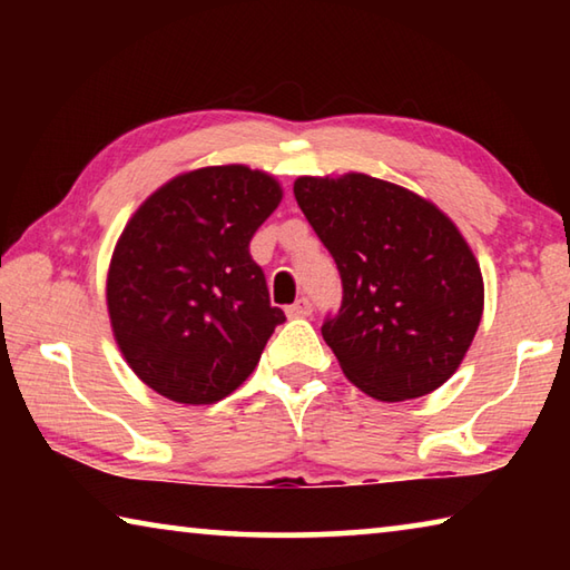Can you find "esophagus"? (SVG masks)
I'll list each match as a JSON object with an SVG mask.
<instances>
[{
	"label": "esophagus",
	"instance_id": "obj_1",
	"mask_svg": "<svg viewBox=\"0 0 570 570\" xmlns=\"http://www.w3.org/2000/svg\"><path fill=\"white\" fill-rule=\"evenodd\" d=\"M312 312H314V304H312V298H306V296L296 298L292 306H286V316H292V320H298V316H308Z\"/></svg>",
	"mask_w": 570,
	"mask_h": 570
}]
</instances>
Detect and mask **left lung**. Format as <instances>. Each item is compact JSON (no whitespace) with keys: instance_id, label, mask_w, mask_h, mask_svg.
Returning <instances> with one entry per match:
<instances>
[{"instance_id":"obj_1","label":"left lung","mask_w":570,"mask_h":570,"mask_svg":"<svg viewBox=\"0 0 570 570\" xmlns=\"http://www.w3.org/2000/svg\"><path fill=\"white\" fill-rule=\"evenodd\" d=\"M294 196L342 276V306L322 336L346 380L382 402L445 384L482 316L480 266L455 224L364 173L296 178Z\"/></svg>"}]
</instances>
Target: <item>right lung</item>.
Wrapping results in <instances>:
<instances>
[{"label":"right lung","instance_id":"right-lung-1","mask_svg":"<svg viewBox=\"0 0 570 570\" xmlns=\"http://www.w3.org/2000/svg\"><path fill=\"white\" fill-rule=\"evenodd\" d=\"M278 200L266 173L210 166L166 183L125 226L108 274L110 324L130 370L163 397L224 400L286 322L248 250Z\"/></svg>","mask_w":570,"mask_h":570}]
</instances>
